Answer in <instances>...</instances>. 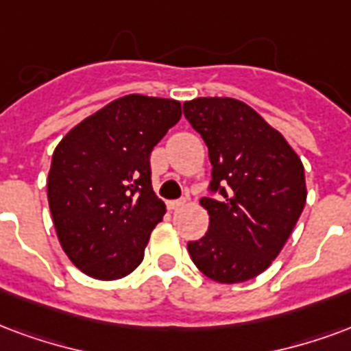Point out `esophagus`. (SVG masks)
I'll use <instances>...</instances> for the list:
<instances>
[{"label":"esophagus","instance_id":"esophagus-1","mask_svg":"<svg viewBox=\"0 0 351 351\" xmlns=\"http://www.w3.org/2000/svg\"><path fill=\"white\" fill-rule=\"evenodd\" d=\"M186 204V201H169L167 202V208L169 210H180Z\"/></svg>","mask_w":351,"mask_h":351}]
</instances>
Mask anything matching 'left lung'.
Returning a JSON list of instances; mask_svg holds the SVG:
<instances>
[{"label": "left lung", "mask_w": 351, "mask_h": 351, "mask_svg": "<svg viewBox=\"0 0 351 351\" xmlns=\"http://www.w3.org/2000/svg\"><path fill=\"white\" fill-rule=\"evenodd\" d=\"M184 115L208 147L210 189L223 195L201 199L208 232L189 241V256L212 281H249L277 258L303 212L301 158L281 132L236 98H195L184 102Z\"/></svg>", "instance_id": "1"}]
</instances>
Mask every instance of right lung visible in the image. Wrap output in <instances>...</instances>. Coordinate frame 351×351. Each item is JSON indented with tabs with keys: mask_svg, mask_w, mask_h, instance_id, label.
Wrapping results in <instances>:
<instances>
[{
	"mask_svg": "<svg viewBox=\"0 0 351 351\" xmlns=\"http://www.w3.org/2000/svg\"><path fill=\"white\" fill-rule=\"evenodd\" d=\"M182 117L178 100L126 95L83 119L59 141L48 204L70 262L100 281L141 264L165 204L152 191L150 152Z\"/></svg>",
	"mask_w": 351,
	"mask_h": 351,
	"instance_id": "add662e5",
	"label": "right lung"
}]
</instances>
